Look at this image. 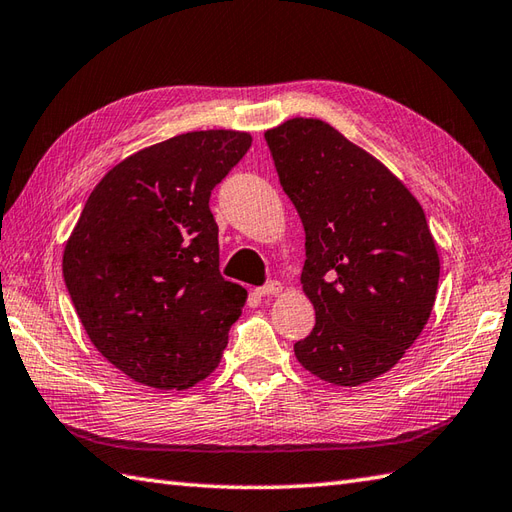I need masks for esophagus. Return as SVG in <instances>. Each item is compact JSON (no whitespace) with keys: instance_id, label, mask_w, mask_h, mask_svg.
<instances>
[{"instance_id":"obj_1","label":"esophagus","mask_w":512,"mask_h":512,"mask_svg":"<svg viewBox=\"0 0 512 512\" xmlns=\"http://www.w3.org/2000/svg\"><path fill=\"white\" fill-rule=\"evenodd\" d=\"M282 291V285L278 280H271L267 282L265 287H258L256 289V295H260V298H269V295H278Z\"/></svg>"}]
</instances>
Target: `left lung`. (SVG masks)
Wrapping results in <instances>:
<instances>
[{
    "label": "left lung",
    "instance_id": "8db88e82",
    "mask_svg": "<svg viewBox=\"0 0 512 512\" xmlns=\"http://www.w3.org/2000/svg\"><path fill=\"white\" fill-rule=\"evenodd\" d=\"M265 140L306 234L300 282L315 326L295 357L317 379L357 388L423 333L440 278L436 241L403 181L331 124L291 118Z\"/></svg>",
    "mask_w": 512,
    "mask_h": 512
}]
</instances>
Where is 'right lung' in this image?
Here are the masks:
<instances>
[{"label": "right lung", "mask_w": 512, "mask_h": 512, "mask_svg": "<svg viewBox=\"0 0 512 512\" xmlns=\"http://www.w3.org/2000/svg\"><path fill=\"white\" fill-rule=\"evenodd\" d=\"M245 131H192L129 155L98 181L65 243L63 278L92 344L129 379L188 390L219 366L247 291L219 271L212 188Z\"/></svg>", "instance_id": "add662e5"}]
</instances>
